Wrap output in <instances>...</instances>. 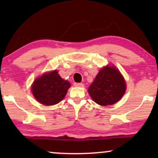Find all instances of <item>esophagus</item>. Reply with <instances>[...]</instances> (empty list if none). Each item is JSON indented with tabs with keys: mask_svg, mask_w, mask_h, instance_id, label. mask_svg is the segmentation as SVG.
<instances>
[{
	"mask_svg": "<svg viewBox=\"0 0 158 158\" xmlns=\"http://www.w3.org/2000/svg\"><path fill=\"white\" fill-rule=\"evenodd\" d=\"M74 85L75 87H83L84 86V84L83 83H74Z\"/></svg>",
	"mask_w": 158,
	"mask_h": 158,
	"instance_id": "esophagus-1",
	"label": "esophagus"
}]
</instances>
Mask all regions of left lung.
I'll return each instance as SVG.
<instances>
[{
  "label": "left lung",
  "mask_w": 158,
  "mask_h": 158,
  "mask_svg": "<svg viewBox=\"0 0 158 158\" xmlns=\"http://www.w3.org/2000/svg\"><path fill=\"white\" fill-rule=\"evenodd\" d=\"M126 83L115 66L101 68L88 88L93 101L101 106L113 105L122 98L126 91Z\"/></svg>",
  "instance_id": "8db88e82"
}]
</instances>
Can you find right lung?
Wrapping results in <instances>:
<instances>
[{
	"mask_svg": "<svg viewBox=\"0 0 158 158\" xmlns=\"http://www.w3.org/2000/svg\"><path fill=\"white\" fill-rule=\"evenodd\" d=\"M70 85V82L62 79L55 70L37 77L32 84L31 92L40 103L52 106L64 98Z\"/></svg>",
	"mask_w": 158,
	"mask_h": 158,
	"instance_id": "1",
	"label": "right lung"
}]
</instances>
